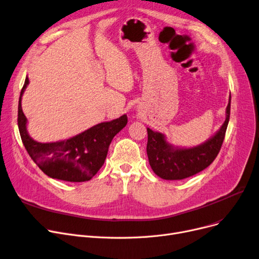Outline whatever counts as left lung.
<instances>
[{
	"mask_svg": "<svg viewBox=\"0 0 259 259\" xmlns=\"http://www.w3.org/2000/svg\"><path fill=\"white\" fill-rule=\"evenodd\" d=\"M231 95L226 109V120L221 128L204 143L190 147H176L166 141L162 133L147 127V157L154 172L164 180H183L205 168L220 153L230 118Z\"/></svg>",
	"mask_w": 259,
	"mask_h": 259,
	"instance_id": "1",
	"label": "left lung"
}]
</instances>
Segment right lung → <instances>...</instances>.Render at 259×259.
<instances>
[{
  "instance_id": "obj_1",
  "label": "right lung",
  "mask_w": 259,
  "mask_h": 259,
  "mask_svg": "<svg viewBox=\"0 0 259 259\" xmlns=\"http://www.w3.org/2000/svg\"><path fill=\"white\" fill-rule=\"evenodd\" d=\"M28 84L27 76L19 100L18 124L29 156L44 174L52 179L67 182L92 179L103 165L113 138L126 125L127 116L98 123L67 140L37 142L28 134L27 118L22 110V96Z\"/></svg>"
}]
</instances>
